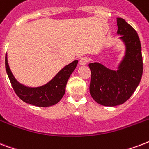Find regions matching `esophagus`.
Masks as SVG:
<instances>
[{
  "label": "esophagus",
  "instance_id": "esophagus-1",
  "mask_svg": "<svg viewBox=\"0 0 149 149\" xmlns=\"http://www.w3.org/2000/svg\"><path fill=\"white\" fill-rule=\"evenodd\" d=\"M89 58L87 57V56H82V57L80 58V60H79V63H80L81 65H85V64H86L87 63H89Z\"/></svg>",
  "mask_w": 149,
  "mask_h": 149
}]
</instances>
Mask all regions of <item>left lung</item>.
I'll use <instances>...</instances> for the list:
<instances>
[{
  "instance_id": "1",
  "label": "left lung",
  "mask_w": 149,
  "mask_h": 149,
  "mask_svg": "<svg viewBox=\"0 0 149 149\" xmlns=\"http://www.w3.org/2000/svg\"><path fill=\"white\" fill-rule=\"evenodd\" d=\"M117 33L126 45V56L117 71L98 63H89V92L93 100L104 106L122 104L131 97L143 73L141 45L137 32L122 18H117Z\"/></svg>"
}]
</instances>
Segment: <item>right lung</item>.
Segmentation results:
<instances>
[{
    "mask_svg": "<svg viewBox=\"0 0 149 149\" xmlns=\"http://www.w3.org/2000/svg\"><path fill=\"white\" fill-rule=\"evenodd\" d=\"M78 60L63 68L49 83L38 88H29L19 83L12 75L5 56V69L10 82L18 97L24 102L38 107H49L56 104L65 93L66 85L72 74Z\"/></svg>",
    "mask_w": 149,
    "mask_h": 149,
    "instance_id": "obj_1",
    "label": "right lung"
}]
</instances>
